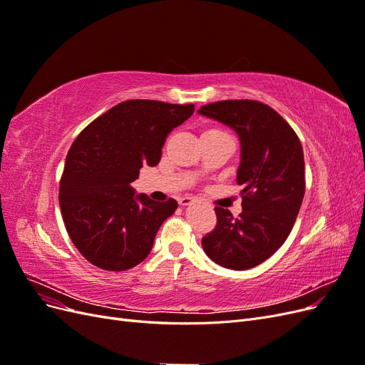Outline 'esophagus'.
<instances>
[{
  "instance_id": "esophagus-1",
  "label": "esophagus",
  "mask_w": 365,
  "mask_h": 365,
  "mask_svg": "<svg viewBox=\"0 0 365 365\" xmlns=\"http://www.w3.org/2000/svg\"><path fill=\"white\" fill-rule=\"evenodd\" d=\"M195 202V197L193 196H182L180 197V205L185 207V205H190Z\"/></svg>"
}]
</instances>
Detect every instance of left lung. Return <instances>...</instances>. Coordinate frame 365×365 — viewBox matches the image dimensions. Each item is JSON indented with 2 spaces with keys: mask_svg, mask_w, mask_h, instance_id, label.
Masks as SVG:
<instances>
[{
  "mask_svg": "<svg viewBox=\"0 0 365 365\" xmlns=\"http://www.w3.org/2000/svg\"><path fill=\"white\" fill-rule=\"evenodd\" d=\"M197 113L227 125L240 140L242 213L235 217L215 207L217 224L202 237V248L224 268H254L284 244L300 212L306 187L302 143L288 121L257 101L208 103Z\"/></svg>",
  "mask_w": 365,
  "mask_h": 365,
  "instance_id": "obj_1",
  "label": "left lung"
}]
</instances>
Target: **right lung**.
<instances>
[{
	"instance_id": "add662e5",
	"label": "right lung",
	"mask_w": 365,
	"mask_h": 365,
	"mask_svg": "<svg viewBox=\"0 0 365 365\" xmlns=\"http://www.w3.org/2000/svg\"><path fill=\"white\" fill-rule=\"evenodd\" d=\"M195 105L126 101L91 121L71 145L59 187L65 228L74 247L96 267L126 271L145 260L175 200L135 195L143 165H157L164 141Z\"/></svg>"
}]
</instances>
